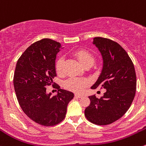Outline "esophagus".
<instances>
[{
  "label": "esophagus",
  "mask_w": 146,
  "mask_h": 146,
  "mask_svg": "<svg viewBox=\"0 0 146 146\" xmlns=\"http://www.w3.org/2000/svg\"><path fill=\"white\" fill-rule=\"evenodd\" d=\"M75 96H76V97H77V98H82V97H83V95L76 94H75Z\"/></svg>",
  "instance_id": "34e87169"
}]
</instances>
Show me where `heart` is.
<instances>
[{
    "instance_id": "heart-1",
    "label": "heart",
    "mask_w": 146,
    "mask_h": 146,
    "mask_svg": "<svg viewBox=\"0 0 146 146\" xmlns=\"http://www.w3.org/2000/svg\"><path fill=\"white\" fill-rule=\"evenodd\" d=\"M72 54L84 66L86 65V64L92 65L94 62V56L86 50L79 49V50L74 51ZM63 65H64V58L60 57L55 63L56 71L58 74H62L63 72ZM86 85H87V82L86 79H82V78L71 77L67 79L64 82V86L66 89L72 91L74 92H77V93L82 92L84 88Z\"/></svg>"
}]
</instances>
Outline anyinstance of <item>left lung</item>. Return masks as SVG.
Listing matches in <instances>:
<instances>
[{"label":"left lung","instance_id":"obj_1","mask_svg":"<svg viewBox=\"0 0 146 146\" xmlns=\"http://www.w3.org/2000/svg\"><path fill=\"white\" fill-rule=\"evenodd\" d=\"M94 44L102 54L103 66L97 80L91 86L106 89L100 99L89 96L90 104L84 115L96 125H108L121 118L131 106L136 89L134 65L125 50L116 42L104 37H94Z\"/></svg>","mask_w":146,"mask_h":146}]
</instances>
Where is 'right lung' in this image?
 I'll return each mask as SVG.
<instances>
[{
    "label": "right lung",
    "instance_id": "add662e5",
    "mask_svg": "<svg viewBox=\"0 0 146 146\" xmlns=\"http://www.w3.org/2000/svg\"><path fill=\"white\" fill-rule=\"evenodd\" d=\"M61 49V44L54 40H39L24 52L15 67L13 84L18 103L31 120L44 126L61 122L74 98L72 92L60 87L55 96L46 92V86L57 75L56 56Z\"/></svg>",
    "mask_w": 146,
    "mask_h": 146
}]
</instances>
